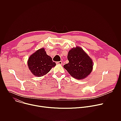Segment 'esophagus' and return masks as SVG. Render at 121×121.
<instances>
[{
    "mask_svg": "<svg viewBox=\"0 0 121 121\" xmlns=\"http://www.w3.org/2000/svg\"><path fill=\"white\" fill-rule=\"evenodd\" d=\"M57 64H59V65H62V61H58L56 62Z\"/></svg>",
    "mask_w": 121,
    "mask_h": 121,
    "instance_id": "34e87169",
    "label": "esophagus"
}]
</instances>
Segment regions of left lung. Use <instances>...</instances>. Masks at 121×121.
<instances>
[{
    "label": "left lung",
    "instance_id": "left-lung-1",
    "mask_svg": "<svg viewBox=\"0 0 121 121\" xmlns=\"http://www.w3.org/2000/svg\"><path fill=\"white\" fill-rule=\"evenodd\" d=\"M67 59L69 63L65 64L64 67L73 78L84 79L91 72L92 61L81 48L77 47L71 49L68 52Z\"/></svg>",
    "mask_w": 121,
    "mask_h": 121
}]
</instances>
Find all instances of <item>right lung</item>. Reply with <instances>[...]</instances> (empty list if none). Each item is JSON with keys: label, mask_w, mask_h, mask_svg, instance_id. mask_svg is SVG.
I'll use <instances>...</instances> for the list:
<instances>
[{"label": "right lung", "mask_w": 121, "mask_h": 121, "mask_svg": "<svg viewBox=\"0 0 121 121\" xmlns=\"http://www.w3.org/2000/svg\"><path fill=\"white\" fill-rule=\"evenodd\" d=\"M28 65L31 72L39 77L46 74L56 64L46 54L44 48H41L30 56Z\"/></svg>", "instance_id": "1"}]
</instances>
